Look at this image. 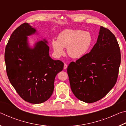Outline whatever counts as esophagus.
Instances as JSON below:
<instances>
[{"mask_svg": "<svg viewBox=\"0 0 126 126\" xmlns=\"http://www.w3.org/2000/svg\"><path fill=\"white\" fill-rule=\"evenodd\" d=\"M67 64H65V63H64V67H63V68H64V69H67Z\"/></svg>", "mask_w": 126, "mask_h": 126, "instance_id": "esophagus-1", "label": "esophagus"}]
</instances>
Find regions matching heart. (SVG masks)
<instances>
[{
	"label": "heart",
	"instance_id": "b5f03b06",
	"mask_svg": "<svg viewBox=\"0 0 126 126\" xmlns=\"http://www.w3.org/2000/svg\"><path fill=\"white\" fill-rule=\"evenodd\" d=\"M93 42L90 33L79 29H67L59 34L58 40H53L52 44L55 55L59 57L64 54L67 47L68 55L78 59L88 52Z\"/></svg>",
	"mask_w": 126,
	"mask_h": 126
}]
</instances>
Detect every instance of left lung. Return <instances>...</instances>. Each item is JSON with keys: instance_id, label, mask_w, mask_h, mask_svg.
Returning <instances> with one entry per match:
<instances>
[{"instance_id": "left-lung-1", "label": "left lung", "mask_w": 126, "mask_h": 126, "mask_svg": "<svg viewBox=\"0 0 126 126\" xmlns=\"http://www.w3.org/2000/svg\"><path fill=\"white\" fill-rule=\"evenodd\" d=\"M121 51L114 35L101 27L97 43L90 52L67 68L72 92L78 99L93 103L106 96L117 82Z\"/></svg>"}]
</instances>
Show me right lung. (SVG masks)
I'll return each mask as SVG.
<instances>
[{
	"instance_id": "1",
	"label": "right lung",
	"mask_w": 126,
	"mask_h": 126,
	"mask_svg": "<svg viewBox=\"0 0 126 126\" xmlns=\"http://www.w3.org/2000/svg\"><path fill=\"white\" fill-rule=\"evenodd\" d=\"M35 32L28 23H23L12 34L4 54L10 83L23 100L33 104L49 98L55 76L64 67L62 62L50 58L45 39L37 43L33 49L29 47L27 36Z\"/></svg>"
}]
</instances>
